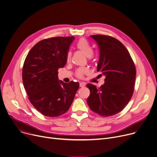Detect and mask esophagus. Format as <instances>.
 I'll return each instance as SVG.
<instances>
[{"instance_id": "obj_1", "label": "esophagus", "mask_w": 157, "mask_h": 157, "mask_svg": "<svg viewBox=\"0 0 157 157\" xmlns=\"http://www.w3.org/2000/svg\"><path fill=\"white\" fill-rule=\"evenodd\" d=\"M86 86V83L85 82H80V87H83Z\"/></svg>"}]
</instances>
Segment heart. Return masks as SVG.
I'll list each match as a JSON object with an SVG mask.
<instances>
[{
    "label": "heart",
    "mask_w": 157,
    "mask_h": 157,
    "mask_svg": "<svg viewBox=\"0 0 157 157\" xmlns=\"http://www.w3.org/2000/svg\"><path fill=\"white\" fill-rule=\"evenodd\" d=\"M76 47L77 48V49H78L79 50L82 52L88 58L91 57L92 55H93L94 50H93L92 46L88 42V41L86 40V39L82 38V39L79 40L78 41L76 44ZM70 57H71L70 53H68L67 55V61H69L70 59ZM87 71V70L86 68H80L77 71V76L78 77H82L83 76V75L84 74H86Z\"/></svg>",
    "instance_id": "1"
}]
</instances>
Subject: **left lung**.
I'll return each mask as SVG.
<instances>
[{"label": "left lung", "instance_id": "left-lung-1", "mask_svg": "<svg viewBox=\"0 0 157 157\" xmlns=\"http://www.w3.org/2000/svg\"><path fill=\"white\" fill-rule=\"evenodd\" d=\"M98 44L100 56L97 70L105 77L104 84L97 88L88 83L90 109L102 116L121 111L134 91L136 68L126 47L117 40L104 35H92Z\"/></svg>", "mask_w": 157, "mask_h": 157}]
</instances>
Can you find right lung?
<instances>
[{"mask_svg": "<svg viewBox=\"0 0 157 157\" xmlns=\"http://www.w3.org/2000/svg\"><path fill=\"white\" fill-rule=\"evenodd\" d=\"M74 36L45 39L29 51L22 68L23 85L35 109L48 117L65 113L73 102L79 83L59 80L58 70L67 63Z\"/></svg>", "mask_w": 157, "mask_h": 157, "instance_id": "obj_1", "label": "right lung"}]
</instances>
